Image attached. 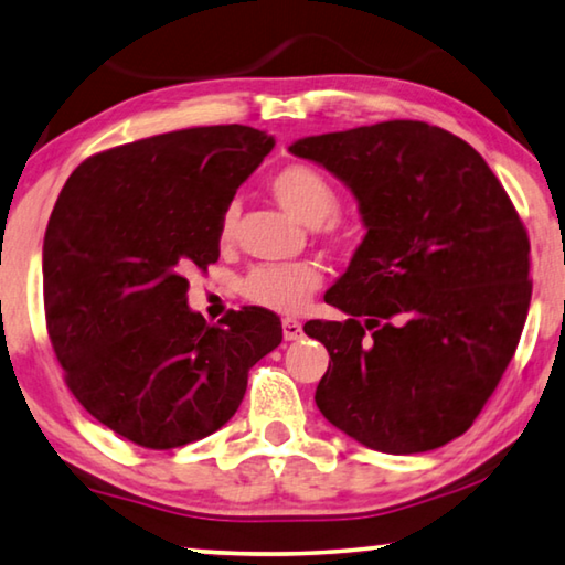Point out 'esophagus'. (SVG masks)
Wrapping results in <instances>:
<instances>
[{
    "label": "esophagus",
    "mask_w": 565,
    "mask_h": 565,
    "mask_svg": "<svg viewBox=\"0 0 565 565\" xmlns=\"http://www.w3.org/2000/svg\"><path fill=\"white\" fill-rule=\"evenodd\" d=\"M282 335L285 340H300L302 338V326L298 320H282Z\"/></svg>",
    "instance_id": "34e87169"
}]
</instances>
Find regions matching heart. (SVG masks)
Listing matches in <instances>:
<instances>
[{"label":"heart","mask_w":565,"mask_h":565,"mask_svg":"<svg viewBox=\"0 0 565 565\" xmlns=\"http://www.w3.org/2000/svg\"><path fill=\"white\" fill-rule=\"evenodd\" d=\"M270 192L285 212L302 222L308 227H320L338 215L340 195L326 174L310 168V164L295 162L282 168L270 180ZM239 207L237 202L222 210L217 237L222 245L233 243L237 233ZM343 243L345 235H338ZM322 273L312 263H295V265H257L245 275L239 282V292L245 300L260 305V308L275 312H298L310 300V295L320 288Z\"/></svg>","instance_id":"heart-1"}]
</instances>
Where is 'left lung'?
I'll use <instances>...</instances> for the list:
<instances>
[{
	"label": "left lung",
	"instance_id": "1",
	"mask_svg": "<svg viewBox=\"0 0 565 565\" xmlns=\"http://www.w3.org/2000/svg\"><path fill=\"white\" fill-rule=\"evenodd\" d=\"M290 152L335 174L367 230L326 292L348 320L305 322L330 353L320 413L393 456L463 436L531 305L529 235L503 184L468 142L415 119L302 137Z\"/></svg>",
	"mask_w": 565,
	"mask_h": 565
}]
</instances>
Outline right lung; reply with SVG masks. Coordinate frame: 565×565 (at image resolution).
<instances>
[{
  "label": "right lung",
  "instance_id": "right-lung-1",
  "mask_svg": "<svg viewBox=\"0 0 565 565\" xmlns=\"http://www.w3.org/2000/svg\"><path fill=\"white\" fill-rule=\"evenodd\" d=\"M273 147L255 127H190L92 154L64 182L42 247L50 340L82 408L137 446L220 430L280 345L270 310L217 328L188 305L190 273L220 257L222 210Z\"/></svg>",
  "mask_w": 565,
  "mask_h": 565
}]
</instances>
